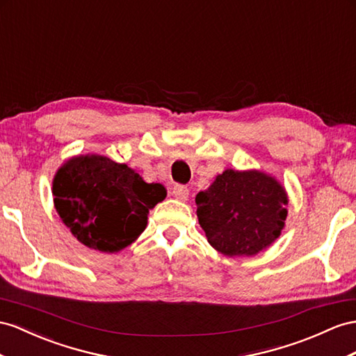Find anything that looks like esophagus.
Masks as SVG:
<instances>
[{
  "instance_id": "34e87169",
  "label": "esophagus",
  "mask_w": 356,
  "mask_h": 356,
  "mask_svg": "<svg viewBox=\"0 0 356 356\" xmlns=\"http://www.w3.org/2000/svg\"><path fill=\"white\" fill-rule=\"evenodd\" d=\"M172 195H175L179 202H186L189 197V189L185 185H176L172 188Z\"/></svg>"
}]
</instances>
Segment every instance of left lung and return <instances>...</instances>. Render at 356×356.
I'll return each mask as SVG.
<instances>
[{
    "mask_svg": "<svg viewBox=\"0 0 356 356\" xmlns=\"http://www.w3.org/2000/svg\"><path fill=\"white\" fill-rule=\"evenodd\" d=\"M289 200L280 181L257 170H225L195 197L198 222L224 256H256L281 234Z\"/></svg>",
    "mask_w": 356,
    "mask_h": 356,
    "instance_id": "8db88e82",
    "label": "left lung"
}]
</instances>
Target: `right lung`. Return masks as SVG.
<instances>
[{"instance_id":"right-lung-1","label":"right lung","mask_w":356,"mask_h":356,"mask_svg":"<svg viewBox=\"0 0 356 356\" xmlns=\"http://www.w3.org/2000/svg\"><path fill=\"white\" fill-rule=\"evenodd\" d=\"M52 194L61 221L81 243L118 252L144 232L149 211L167 191L161 184H145L126 163L86 154L58 168Z\"/></svg>"}]
</instances>
